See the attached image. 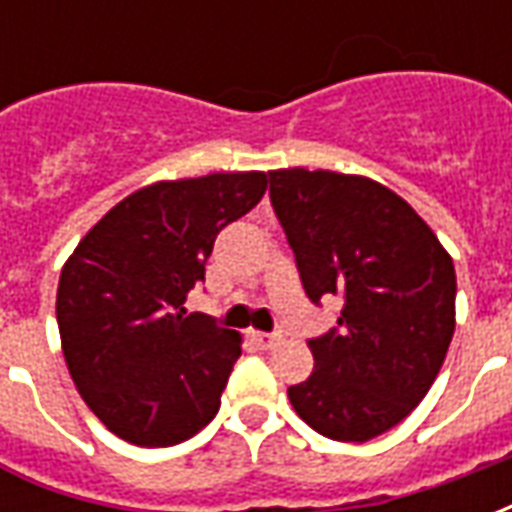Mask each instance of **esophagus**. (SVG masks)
Listing matches in <instances>:
<instances>
[{"label": "esophagus", "mask_w": 512, "mask_h": 512, "mask_svg": "<svg viewBox=\"0 0 512 512\" xmlns=\"http://www.w3.org/2000/svg\"><path fill=\"white\" fill-rule=\"evenodd\" d=\"M252 340H255L257 348H263V351H271V348H277L282 343V337L279 334H266V332H252Z\"/></svg>", "instance_id": "obj_1"}]
</instances>
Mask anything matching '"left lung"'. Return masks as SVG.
<instances>
[{
  "mask_svg": "<svg viewBox=\"0 0 512 512\" xmlns=\"http://www.w3.org/2000/svg\"><path fill=\"white\" fill-rule=\"evenodd\" d=\"M271 205L312 304L337 296V329L310 340L296 414L334 441H370L419 406L455 332V266L411 205L378 180L274 169Z\"/></svg>",
  "mask_w": 512,
  "mask_h": 512,
  "instance_id": "1",
  "label": "left lung"
}]
</instances>
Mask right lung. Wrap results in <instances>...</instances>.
Wrapping results in <instances>:
<instances>
[{"mask_svg": "<svg viewBox=\"0 0 512 512\" xmlns=\"http://www.w3.org/2000/svg\"><path fill=\"white\" fill-rule=\"evenodd\" d=\"M266 172L158 180L128 194L65 260L57 323L84 403L136 447L191 439L219 411L241 334L183 301L222 227L255 208Z\"/></svg>", "mask_w": 512, "mask_h": 512, "instance_id": "1", "label": "right lung"}]
</instances>
